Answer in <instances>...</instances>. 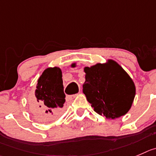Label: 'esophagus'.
<instances>
[{"label": "esophagus", "mask_w": 156, "mask_h": 156, "mask_svg": "<svg viewBox=\"0 0 156 156\" xmlns=\"http://www.w3.org/2000/svg\"><path fill=\"white\" fill-rule=\"evenodd\" d=\"M76 96V94H74V95H69V96H66V100L67 102H69L71 101V100H73V99H74V98Z\"/></svg>", "instance_id": "34e87169"}]
</instances>
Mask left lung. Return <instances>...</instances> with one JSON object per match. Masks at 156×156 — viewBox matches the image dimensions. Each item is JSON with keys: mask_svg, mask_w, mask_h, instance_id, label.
Masks as SVG:
<instances>
[{"mask_svg": "<svg viewBox=\"0 0 156 156\" xmlns=\"http://www.w3.org/2000/svg\"><path fill=\"white\" fill-rule=\"evenodd\" d=\"M84 72L83 92L95 112L112 119L128 112L136 95V87L116 62L97 63L85 67Z\"/></svg>", "mask_w": 156, "mask_h": 156, "instance_id": "left-lung-1", "label": "left lung"}]
</instances>
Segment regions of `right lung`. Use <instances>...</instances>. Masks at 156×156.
<instances>
[{
  "mask_svg": "<svg viewBox=\"0 0 156 156\" xmlns=\"http://www.w3.org/2000/svg\"><path fill=\"white\" fill-rule=\"evenodd\" d=\"M35 96L36 99L30 100V108L37 119L49 121L63 112L66 95L60 68H47L43 72L38 79Z\"/></svg>",
  "mask_w": 156,
  "mask_h": 156,
  "instance_id": "obj_1",
  "label": "right lung"
}]
</instances>
